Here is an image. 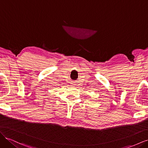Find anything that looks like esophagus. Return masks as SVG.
Wrapping results in <instances>:
<instances>
[{
    "label": "esophagus",
    "instance_id": "1",
    "mask_svg": "<svg viewBox=\"0 0 148 148\" xmlns=\"http://www.w3.org/2000/svg\"><path fill=\"white\" fill-rule=\"evenodd\" d=\"M72 85H73V84H72Z\"/></svg>",
    "mask_w": 148,
    "mask_h": 148
}]
</instances>
